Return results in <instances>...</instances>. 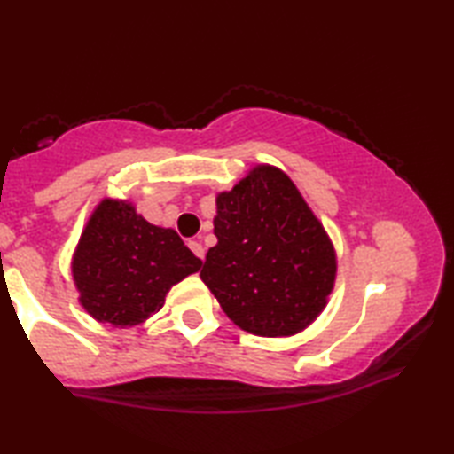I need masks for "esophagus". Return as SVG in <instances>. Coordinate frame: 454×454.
<instances>
[{
  "instance_id": "esophagus-1",
  "label": "esophagus",
  "mask_w": 454,
  "mask_h": 454,
  "mask_svg": "<svg viewBox=\"0 0 454 454\" xmlns=\"http://www.w3.org/2000/svg\"><path fill=\"white\" fill-rule=\"evenodd\" d=\"M188 246H190V250L194 252V254H196L200 260H204L206 252H204V246H202V244L196 242V240H192V242H188Z\"/></svg>"
}]
</instances>
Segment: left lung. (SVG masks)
Listing matches in <instances>:
<instances>
[{
    "mask_svg": "<svg viewBox=\"0 0 454 454\" xmlns=\"http://www.w3.org/2000/svg\"><path fill=\"white\" fill-rule=\"evenodd\" d=\"M214 234L200 278L234 325L290 336L325 310L336 254L301 192L274 166H256L216 198Z\"/></svg>",
    "mask_w": 454,
    "mask_h": 454,
    "instance_id": "8db88e82",
    "label": "left lung"
}]
</instances>
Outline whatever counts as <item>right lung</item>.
<instances>
[{
    "mask_svg": "<svg viewBox=\"0 0 454 454\" xmlns=\"http://www.w3.org/2000/svg\"><path fill=\"white\" fill-rule=\"evenodd\" d=\"M200 266L176 230L150 224L121 200H102L83 228L72 274L83 309L124 328L156 314L168 290Z\"/></svg>",
    "mask_w": 454,
    "mask_h": 454,
    "instance_id": "right-lung-1",
    "label": "right lung"
}]
</instances>
